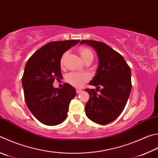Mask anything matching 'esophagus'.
<instances>
[{
	"label": "esophagus",
	"mask_w": 158,
	"mask_h": 158,
	"mask_svg": "<svg viewBox=\"0 0 158 158\" xmlns=\"http://www.w3.org/2000/svg\"><path fill=\"white\" fill-rule=\"evenodd\" d=\"M81 92H82V90H79V89H77V94L81 93Z\"/></svg>",
	"instance_id": "esophagus-1"
}]
</instances>
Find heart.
Returning <instances> with one entry per match:
<instances>
[{
    "label": "heart",
    "mask_w": 158,
    "mask_h": 158,
    "mask_svg": "<svg viewBox=\"0 0 158 158\" xmlns=\"http://www.w3.org/2000/svg\"><path fill=\"white\" fill-rule=\"evenodd\" d=\"M79 52L80 56H81L83 61L87 58L88 56L93 55L92 52L85 48H81L79 50ZM67 53H64L63 54L61 59V63L63 64L64 61V59L66 56ZM89 79V76L87 74H81L78 73H69L66 77V81L68 83L74 87L77 88H81L83 86V85L85 84Z\"/></svg>",
    "instance_id": "heart-1"
}]
</instances>
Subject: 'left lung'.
I'll return each mask as SVG.
<instances>
[{"label":"left lung","instance_id":"8db88e82","mask_svg":"<svg viewBox=\"0 0 158 158\" xmlns=\"http://www.w3.org/2000/svg\"><path fill=\"white\" fill-rule=\"evenodd\" d=\"M80 44L93 48L98 57V67L89 85L100 89H85L90 98L85 104L86 116L99 124L114 121L122 113L131 90V68L121 54L104 43L83 40Z\"/></svg>","mask_w":158,"mask_h":158}]
</instances>
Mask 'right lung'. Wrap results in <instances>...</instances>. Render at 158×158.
<instances>
[{
	"label": "right lung",
	"instance_id": "obj_1",
	"mask_svg": "<svg viewBox=\"0 0 158 158\" xmlns=\"http://www.w3.org/2000/svg\"><path fill=\"white\" fill-rule=\"evenodd\" d=\"M79 40L48 43L28 59L22 78L26 104L42 124L55 126L66 119L69 104L76 90L65 83L61 89L53 86L54 79L62 77L61 59L65 52Z\"/></svg>",
	"mask_w": 158,
	"mask_h": 158
}]
</instances>
